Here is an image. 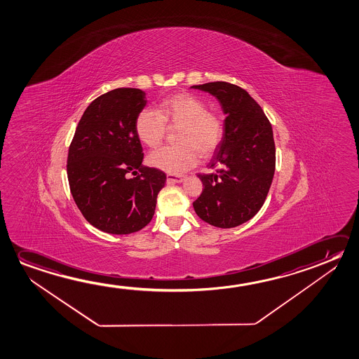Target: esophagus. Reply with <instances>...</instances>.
Returning <instances> with one entry per match:
<instances>
[{
  "label": "esophagus",
  "mask_w": 359,
  "mask_h": 359,
  "mask_svg": "<svg viewBox=\"0 0 359 359\" xmlns=\"http://www.w3.org/2000/svg\"><path fill=\"white\" fill-rule=\"evenodd\" d=\"M184 176H172V175H167V183H181L184 181Z\"/></svg>",
  "instance_id": "1"
}]
</instances>
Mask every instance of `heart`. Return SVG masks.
<instances>
[{
	"label": "heart",
	"instance_id": "obj_1",
	"mask_svg": "<svg viewBox=\"0 0 359 359\" xmlns=\"http://www.w3.org/2000/svg\"><path fill=\"white\" fill-rule=\"evenodd\" d=\"M165 125L177 128V144L161 148L148 157L149 165L170 175H181L198 163L199 154L210 157L221 146L224 122L219 114L208 111L207 103L189 93H177L157 103L156 111L143 109L137 114L135 131L148 148L160 146Z\"/></svg>",
	"mask_w": 359,
	"mask_h": 359
}]
</instances>
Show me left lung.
I'll use <instances>...</instances> for the list:
<instances>
[{
    "instance_id": "8db88e82",
    "label": "left lung",
    "mask_w": 359,
    "mask_h": 359,
    "mask_svg": "<svg viewBox=\"0 0 359 359\" xmlns=\"http://www.w3.org/2000/svg\"><path fill=\"white\" fill-rule=\"evenodd\" d=\"M222 106L224 136L208 163L216 172L198 175L203 191L194 202L197 216L215 227L233 228L261 210L276 170L273 131L250 93L228 82L192 86Z\"/></svg>"
}]
</instances>
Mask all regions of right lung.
Listing matches in <instances>:
<instances>
[{
	"mask_svg": "<svg viewBox=\"0 0 359 359\" xmlns=\"http://www.w3.org/2000/svg\"><path fill=\"white\" fill-rule=\"evenodd\" d=\"M146 103V93L138 88H116L97 97L69 144L72 197L86 219L107 233L130 234L146 227L165 187V173L142 165L135 131L137 114Z\"/></svg>",
	"mask_w": 359,
	"mask_h": 359,
	"instance_id": "1",
	"label": "right lung"
}]
</instances>
